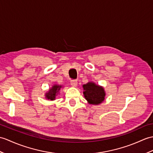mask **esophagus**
Masks as SVG:
<instances>
[{
    "label": "esophagus",
    "instance_id": "obj_1",
    "mask_svg": "<svg viewBox=\"0 0 153 153\" xmlns=\"http://www.w3.org/2000/svg\"><path fill=\"white\" fill-rule=\"evenodd\" d=\"M71 85H72V87H76L77 85V81L76 80H72V81H71Z\"/></svg>",
    "mask_w": 153,
    "mask_h": 153
}]
</instances>
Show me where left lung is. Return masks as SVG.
<instances>
[{"mask_svg": "<svg viewBox=\"0 0 153 153\" xmlns=\"http://www.w3.org/2000/svg\"><path fill=\"white\" fill-rule=\"evenodd\" d=\"M83 95L88 104L99 105L104 101L105 92L103 87L89 81L83 85Z\"/></svg>", "mask_w": 153, "mask_h": 153, "instance_id": "1", "label": "left lung"}]
</instances>
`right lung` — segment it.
Wrapping results in <instances>:
<instances>
[{
    "label": "right lung",
    "mask_w": 153,
    "mask_h": 153,
    "mask_svg": "<svg viewBox=\"0 0 153 153\" xmlns=\"http://www.w3.org/2000/svg\"><path fill=\"white\" fill-rule=\"evenodd\" d=\"M63 88V86L61 85H57V84H54L49 89V91L45 93V97L48 100H55L56 96H57L59 94V91L60 90V88Z\"/></svg>",
    "instance_id": "right-lung-1"
}]
</instances>
